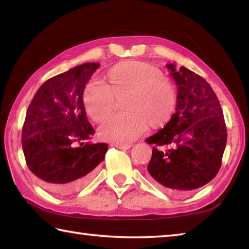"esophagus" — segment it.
<instances>
[{"instance_id":"1","label":"esophagus","mask_w":249,"mask_h":249,"mask_svg":"<svg viewBox=\"0 0 249 249\" xmlns=\"http://www.w3.org/2000/svg\"><path fill=\"white\" fill-rule=\"evenodd\" d=\"M113 146L116 147V148H120V149H128L132 147V145H129V144H113Z\"/></svg>"}]
</instances>
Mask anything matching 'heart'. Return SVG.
<instances>
[{
  "label": "heart",
  "instance_id": "heart-1",
  "mask_svg": "<svg viewBox=\"0 0 249 249\" xmlns=\"http://www.w3.org/2000/svg\"><path fill=\"white\" fill-rule=\"evenodd\" d=\"M108 86L99 80L87 84L82 101L86 112L96 123L112 115L115 99L123 101L121 115L113 116L101 126L102 140L126 144L151 127H161L169 122L178 107L174 83L162 71L147 62L124 61L109 69Z\"/></svg>",
  "mask_w": 249,
  "mask_h": 249
}]
</instances>
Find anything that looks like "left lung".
Returning <instances> with one entry per match:
<instances>
[{
    "mask_svg": "<svg viewBox=\"0 0 249 249\" xmlns=\"http://www.w3.org/2000/svg\"><path fill=\"white\" fill-rule=\"evenodd\" d=\"M178 86V107L168 124L147 138L150 179L170 193L203 187L217 175L227 140L223 111L206 80L184 67L167 65ZM171 145L165 152L158 146Z\"/></svg>",
    "mask_w": 249,
    "mask_h": 249,
    "instance_id": "1",
    "label": "left lung"
}]
</instances>
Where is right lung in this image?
<instances>
[{
    "mask_svg": "<svg viewBox=\"0 0 249 249\" xmlns=\"http://www.w3.org/2000/svg\"><path fill=\"white\" fill-rule=\"evenodd\" d=\"M99 67V62H87L48 79L27 108L22 133L25 160L40 184L56 195L81 189L107 151L105 142H84L94 129L82 95Z\"/></svg>",
    "mask_w": 249,
    "mask_h": 249,
    "instance_id": "1",
    "label": "right lung"
}]
</instances>
